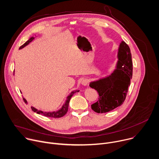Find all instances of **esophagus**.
I'll list each match as a JSON object with an SVG mask.
<instances>
[{
	"mask_svg": "<svg viewBox=\"0 0 159 159\" xmlns=\"http://www.w3.org/2000/svg\"><path fill=\"white\" fill-rule=\"evenodd\" d=\"M88 82H89V81H88V80L86 79H83V80H82V82H81V83H82V84L83 85H87Z\"/></svg>",
	"mask_w": 159,
	"mask_h": 159,
	"instance_id": "34e87169",
	"label": "esophagus"
}]
</instances>
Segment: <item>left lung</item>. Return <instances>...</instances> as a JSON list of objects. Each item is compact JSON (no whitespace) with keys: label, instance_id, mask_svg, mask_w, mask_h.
I'll return each mask as SVG.
<instances>
[{"label":"left lung","instance_id":"1","mask_svg":"<svg viewBox=\"0 0 159 159\" xmlns=\"http://www.w3.org/2000/svg\"><path fill=\"white\" fill-rule=\"evenodd\" d=\"M116 69L110 75L90 82L89 86L96 90L99 98L91 105L98 113L109 112L122 105L126 99L133 74L131 54L128 45L122 41L118 53Z\"/></svg>","mask_w":159,"mask_h":159}]
</instances>
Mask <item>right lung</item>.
Wrapping results in <instances>:
<instances>
[{
	"instance_id": "1",
	"label": "right lung",
	"mask_w": 159,
	"mask_h": 159,
	"mask_svg": "<svg viewBox=\"0 0 159 159\" xmlns=\"http://www.w3.org/2000/svg\"><path fill=\"white\" fill-rule=\"evenodd\" d=\"M34 37H31L30 38L29 40H28L25 44H23L22 45V46L19 48V49H21L22 48H24L25 47H26V45H28L30 42H31L33 39H34ZM77 92H79V90H74V91H72L70 95L67 97V99L66 100V101L65 102L64 104L62 106L61 108L57 111H54V112H43V111H39L38 109H36V108L33 107H31V109L33 110V111L38 113V114H39V115H43L45 117H48V118H61L62 116H63L64 115H65L66 113L68 111V108H69V102H70V100L72 98V96L75 93H77ZM23 100L25 101V103H27V101L26 100L23 98Z\"/></svg>"
}]
</instances>
